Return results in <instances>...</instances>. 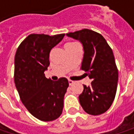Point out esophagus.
<instances>
[{"label": "esophagus", "mask_w": 134, "mask_h": 134, "mask_svg": "<svg viewBox=\"0 0 134 134\" xmlns=\"http://www.w3.org/2000/svg\"><path fill=\"white\" fill-rule=\"evenodd\" d=\"M69 83L70 86H71L73 83H74V81L73 80H69Z\"/></svg>", "instance_id": "obj_1"}]
</instances>
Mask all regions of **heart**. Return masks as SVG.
<instances>
[{
	"instance_id": "obj_1",
	"label": "heart",
	"mask_w": 134,
	"mask_h": 134,
	"mask_svg": "<svg viewBox=\"0 0 134 134\" xmlns=\"http://www.w3.org/2000/svg\"><path fill=\"white\" fill-rule=\"evenodd\" d=\"M75 44V43H68L67 44Z\"/></svg>"
}]
</instances>
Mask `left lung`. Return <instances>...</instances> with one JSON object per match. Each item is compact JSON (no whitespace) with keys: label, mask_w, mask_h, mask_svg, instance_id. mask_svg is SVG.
<instances>
[{"label":"left lung","mask_w":134,"mask_h":134,"mask_svg":"<svg viewBox=\"0 0 134 134\" xmlns=\"http://www.w3.org/2000/svg\"><path fill=\"white\" fill-rule=\"evenodd\" d=\"M66 36L80 41L83 45L81 69L92 80L90 86L83 85L79 95L80 105L88 114H102L112 105L117 90L119 74L113 51L100 34L89 29Z\"/></svg>","instance_id":"obj_1"}]
</instances>
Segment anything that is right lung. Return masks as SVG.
Listing matches in <instances>:
<instances>
[{
	"label": "right lung",
	"instance_id": "add662e5",
	"mask_svg": "<svg viewBox=\"0 0 134 134\" xmlns=\"http://www.w3.org/2000/svg\"><path fill=\"white\" fill-rule=\"evenodd\" d=\"M64 36L30 34L20 44L15 53V87L27 110L41 121L55 120L63 112L69 81L65 77L53 81L46 78L44 72L50 65L51 49Z\"/></svg>",
	"mask_w": 134,
	"mask_h": 134
}]
</instances>
